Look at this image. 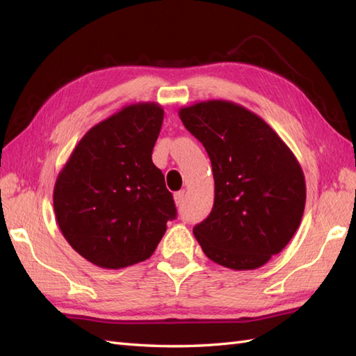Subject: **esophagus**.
<instances>
[{
  "mask_svg": "<svg viewBox=\"0 0 356 356\" xmlns=\"http://www.w3.org/2000/svg\"><path fill=\"white\" fill-rule=\"evenodd\" d=\"M185 197H186L185 191H179V193L174 194V202H176V205H177L179 208H180V207H184V203H185Z\"/></svg>",
  "mask_w": 356,
  "mask_h": 356,
  "instance_id": "1",
  "label": "esophagus"
}]
</instances>
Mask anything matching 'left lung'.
Wrapping results in <instances>:
<instances>
[{"mask_svg":"<svg viewBox=\"0 0 356 356\" xmlns=\"http://www.w3.org/2000/svg\"><path fill=\"white\" fill-rule=\"evenodd\" d=\"M179 116L205 147L214 176V207L194 237L225 268L263 266L289 243L305 213L297 157L260 116L231 101L193 104Z\"/></svg>","mask_w":356,"mask_h":356,"instance_id":"1","label":"left lung"}]
</instances>
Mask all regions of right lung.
I'll return each instance as SVG.
<instances>
[{"label":"right lung","instance_id":"add662e5","mask_svg":"<svg viewBox=\"0 0 356 356\" xmlns=\"http://www.w3.org/2000/svg\"><path fill=\"white\" fill-rule=\"evenodd\" d=\"M163 122L156 102L127 105L74 147L53 190L56 222L90 263L120 269L149 259L176 218L172 194L153 163Z\"/></svg>","mask_w":356,"mask_h":356}]
</instances>
